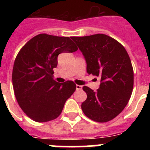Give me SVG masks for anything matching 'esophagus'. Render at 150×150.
<instances>
[{
    "mask_svg": "<svg viewBox=\"0 0 150 150\" xmlns=\"http://www.w3.org/2000/svg\"><path fill=\"white\" fill-rule=\"evenodd\" d=\"M76 90H82L83 86H80V85H76Z\"/></svg>",
    "mask_w": 150,
    "mask_h": 150,
    "instance_id": "obj_1",
    "label": "esophagus"
}]
</instances>
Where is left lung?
<instances>
[{
  "label": "left lung",
  "instance_id": "1",
  "mask_svg": "<svg viewBox=\"0 0 150 150\" xmlns=\"http://www.w3.org/2000/svg\"><path fill=\"white\" fill-rule=\"evenodd\" d=\"M71 39L86 59L87 73L100 78L96 91L83 86L87 94L81 105L84 114L98 122L112 120L124 110L133 90L134 71L128 52L121 43L106 34Z\"/></svg>",
  "mask_w": 150,
  "mask_h": 150
}]
</instances>
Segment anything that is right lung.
I'll use <instances>...</instances> for the list:
<instances>
[{
    "instance_id": "add662e5",
    "label": "right lung",
    "mask_w": 150,
    "mask_h": 150,
    "mask_svg": "<svg viewBox=\"0 0 150 150\" xmlns=\"http://www.w3.org/2000/svg\"><path fill=\"white\" fill-rule=\"evenodd\" d=\"M71 38L38 34L21 49L16 58L12 74L16 98L34 121L45 122L56 119L76 90L73 81L59 83L52 76L58 55L78 50Z\"/></svg>"
}]
</instances>
